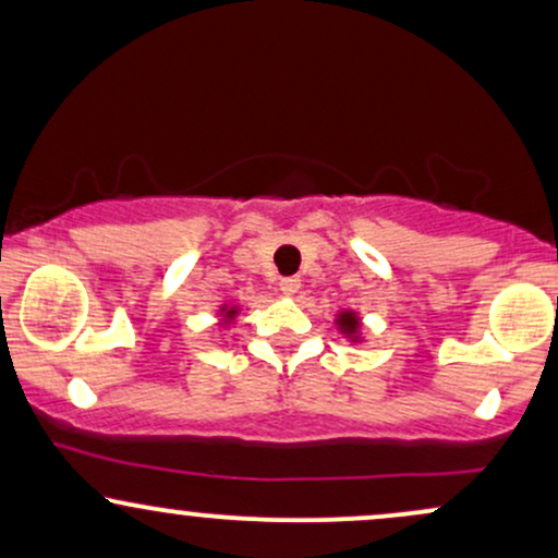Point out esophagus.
I'll use <instances>...</instances> for the list:
<instances>
[{
	"mask_svg": "<svg viewBox=\"0 0 558 558\" xmlns=\"http://www.w3.org/2000/svg\"><path fill=\"white\" fill-rule=\"evenodd\" d=\"M299 288H301V280L296 278V275H291V278L280 280V291H283L286 296H296Z\"/></svg>",
	"mask_w": 558,
	"mask_h": 558,
	"instance_id": "obj_1",
	"label": "esophagus"
}]
</instances>
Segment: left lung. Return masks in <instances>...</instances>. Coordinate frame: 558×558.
Masks as SVG:
<instances>
[{
  "label": "left lung",
  "mask_w": 558,
  "mask_h": 558,
  "mask_svg": "<svg viewBox=\"0 0 558 558\" xmlns=\"http://www.w3.org/2000/svg\"><path fill=\"white\" fill-rule=\"evenodd\" d=\"M338 328H341L345 336L356 338L360 336V317H356L354 312H341V315H338Z\"/></svg>",
  "instance_id": "left-lung-1"
}]
</instances>
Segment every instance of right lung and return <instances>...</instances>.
Wrapping results in <instances>:
<instances>
[{
	"label": "right lung",
	"mask_w": 558,
	"mask_h": 558,
	"mask_svg": "<svg viewBox=\"0 0 558 558\" xmlns=\"http://www.w3.org/2000/svg\"><path fill=\"white\" fill-rule=\"evenodd\" d=\"M222 312H226V310H222ZM226 317H228V319H233V317H235V306H230V310L226 312Z\"/></svg>",
	"instance_id": "right-lung-1"
}]
</instances>
